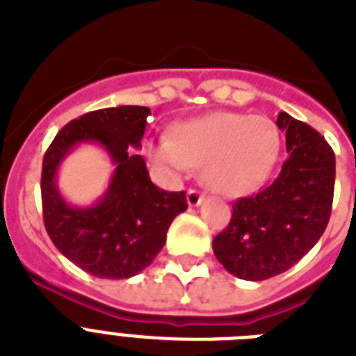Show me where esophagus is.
I'll return each instance as SVG.
<instances>
[{"instance_id": "esophagus-1", "label": "esophagus", "mask_w": 356, "mask_h": 356, "mask_svg": "<svg viewBox=\"0 0 356 356\" xmlns=\"http://www.w3.org/2000/svg\"><path fill=\"white\" fill-rule=\"evenodd\" d=\"M205 201V194H201L197 190H188L186 192V203L188 207H200Z\"/></svg>"}]
</instances>
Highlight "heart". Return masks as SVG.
I'll list each match as a JSON object with an SVG mask.
<instances>
[{"label":"heart","mask_w":356,"mask_h":356,"mask_svg":"<svg viewBox=\"0 0 356 356\" xmlns=\"http://www.w3.org/2000/svg\"><path fill=\"white\" fill-rule=\"evenodd\" d=\"M281 138L275 123L266 116L212 113L177 123L172 140L145 142L155 164L172 175H184L203 166V181L225 197L257 192L275 166Z\"/></svg>","instance_id":"b5f03b06"}]
</instances>
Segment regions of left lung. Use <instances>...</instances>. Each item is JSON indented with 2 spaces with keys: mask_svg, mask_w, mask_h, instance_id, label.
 Instances as JSON below:
<instances>
[{
  "mask_svg": "<svg viewBox=\"0 0 356 356\" xmlns=\"http://www.w3.org/2000/svg\"><path fill=\"white\" fill-rule=\"evenodd\" d=\"M286 161L270 186L233 205L227 229L214 238L220 264L238 279L264 281L290 270L314 248L331 218L337 161L307 123L279 113Z\"/></svg>",
  "mask_w": 356,
  "mask_h": 356,
  "instance_id": "obj_1",
  "label": "left lung"
}]
</instances>
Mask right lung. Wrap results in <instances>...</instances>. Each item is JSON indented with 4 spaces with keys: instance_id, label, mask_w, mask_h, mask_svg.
<instances>
[{
    "instance_id": "1",
    "label": "right lung",
    "mask_w": 356,
    "mask_h": 356,
    "mask_svg": "<svg viewBox=\"0 0 356 356\" xmlns=\"http://www.w3.org/2000/svg\"><path fill=\"white\" fill-rule=\"evenodd\" d=\"M147 107L120 105L83 114L64 125L42 162L44 225L55 248L81 270L102 279H129L155 260L177 214L188 209L184 192L151 183L140 149ZM81 143L104 147L115 172L106 194L88 207L72 206L56 186L58 168Z\"/></svg>"
}]
</instances>
